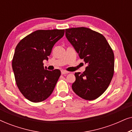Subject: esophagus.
<instances>
[{"label":"esophagus","mask_w":132,"mask_h":132,"mask_svg":"<svg viewBox=\"0 0 132 132\" xmlns=\"http://www.w3.org/2000/svg\"><path fill=\"white\" fill-rule=\"evenodd\" d=\"M68 73H69V72L67 71H65V70H61V74H62V75H65V74Z\"/></svg>","instance_id":"1"}]
</instances>
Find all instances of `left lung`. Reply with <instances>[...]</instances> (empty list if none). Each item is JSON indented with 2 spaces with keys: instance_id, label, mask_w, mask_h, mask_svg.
<instances>
[{
  "instance_id": "obj_1",
  "label": "left lung",
  "mask_w": 132,
  "mask_h": 132,
  "mask_svg": "<svg viewBox=\"0 0 132 132\" xmlns=\"http://www.w3.org/2000/svg\"><path fill=\"white\" fill-rule=\"evenodd\" d=\"M65 36L80 58L88 64L84 73H75L72 89L85 100H95L106 91L113 77V50L102 34L89 28L67 29Z\"/></svg>"
}]
</instances>
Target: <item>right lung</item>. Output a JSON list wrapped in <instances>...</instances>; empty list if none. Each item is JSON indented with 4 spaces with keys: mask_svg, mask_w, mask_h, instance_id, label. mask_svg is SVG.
Returning a JSON list of instances; mask_svg holds the SVG:
<instances>
[{
    "mask_svg": "<svg viewBox=\"0 0 132 132\" xmlns=\"http://www.w3.org/2000/svg\"><path fill=\"white\" fill-rule=\"evenodd\" d=\"M64 29L38 30L23 38L16 46L12 62L16 84L30 102H43L52 94L61 71L46 70L52 48L64 35Z\"/></svg>",
    "mask_w": 132,
    "mask_h": 132,
    "instance_id": "add662e5",
    "label": "right lung"
}]
</instances>
